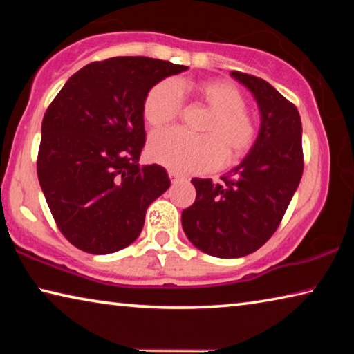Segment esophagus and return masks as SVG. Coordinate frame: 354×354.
I'll use <instances>...</instances> for the list:
<instances>
[{
	"mask_svg": "<svg viewBox=\"0 0 354 354\" xmlns=\"http://www.w3.org/2000/svg\"><path fill=\"white\" fill-rule=\"evenodd\" d=\"M169 178H170L171 183H178L179 179H183V176L178 175V173H175V171H169Z\"/></svg>",
	"mask_w": 354,
	"mask_h": 354,
	"instance_id": "obj_1",
	"label": "esophagus"
}]
</instances>
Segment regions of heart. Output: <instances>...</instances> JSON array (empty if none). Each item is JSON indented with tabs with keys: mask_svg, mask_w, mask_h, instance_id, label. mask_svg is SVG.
I'll return each mask as SVG.
<instances>
[{
	"mask_svg": "<svg viewBox=\"0 0 354 354\" xmlns=\"http://www.w3.org/2000/svg\"><path fill=\"white\" fill-rule=\"evenodd\" d=\"M195 97L212 112L203 133L192 136L178 128L154 133L149 137L148 154L156 164L179 173H205L230 159L242 158L256 139L253 118L245 111L247 101L234 84L206 81L192 88ZM183 98L173 81H160L143 98L142 117L151 128H160L179 117Z\"/></svg>",
	"mask_w": 354,
	"mask_h": 354,
	"instance_id": "obj_1",
	"label": "heart"
}]
</instances>
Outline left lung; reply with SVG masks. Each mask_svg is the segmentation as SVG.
I'll list each match as a JSON object with an SVG mask.
<instances>
[{
  "mask_svg": "<svg viewBox=\"0 0 354 354\" xmlns=\"http://www.w3.org/2000/svg\"><path fill=\"white\" fill-rule=\"evenodd\" d=\"M261 113L253 147L221 184L194 178L195 203L184 209L183 230L203 253L234 259L254 253L277 231L303 175L301 118L272 84L231 71Z\"/></svg>",
  "mask_w": 354,
  "mask_h": 354,
  "instance_id": "obj_1",
  "label": "left lung"
}]
</instances>
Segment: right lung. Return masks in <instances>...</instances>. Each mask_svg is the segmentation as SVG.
I'll return each mask as SVG.
<instances>
[{
	"label": "right lung",
	"instance_id": "obj_1",
	"mask_svg": "<svg viewBox=\"0 0 354 354\" xmlns=\"http://www.w3.org/2000/svg\"><path fill=\"white\" fill-rule=\"evenodd\" d=\"M189 67L123 56L68 77L41 122L37 176L62 234L91 254L115 253L139 237L149 205L170 187L164 167H139L143 98Z\"/></svg>",
	"mask_w": 354,
	"mask_h": 354
}]
</instances>
